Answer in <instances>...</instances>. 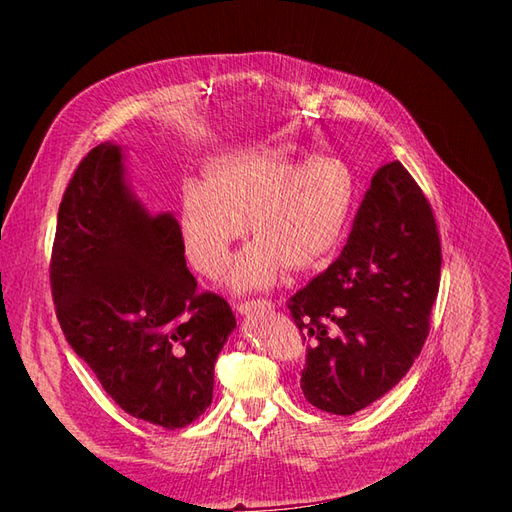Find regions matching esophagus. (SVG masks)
Segmentation results:
<instances>
[{
  "mask_svg": "<svg viewBox=\"0 0 512 512\" xmlns=\"http://www.w3.org/2000/svg\"><path fill=\"white\" fill-rule=\"evenodd\" d=\"M275 305L271 303V301H267V299H262V301H247V303H239L237 305V312L241 314V316H252V314H256V312H271Z\"/></svg>",
  "mask_w": 512,
  "mask_h": 512,
  "instance_id": "obj_1",
  "label": "esophagus"
}]
</instances>
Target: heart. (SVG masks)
Listing matches in <instances>:
<instances>
[{
    "label": "heart",
    "instance_id": "1",
    "mask_svg": "<svg viewBox=\"0 0 512 512\" xmlns=\"http://www.w3.org/2000/svg\"><path fill=\"white\" fill-rule=\"evenodd\" d=\"M354 205L346 162L314 156L292 162L282 149H243L207 164L203 181L185 183L179 209L183 254L205 277H218L245 227L254 232L228 271L235 292L273 288L290 267L314 271L342 243Z\"/></svg>",
    "mask_w": 512,
    "mask_h": 512
}]
</instances>
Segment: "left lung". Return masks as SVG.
<instances>
[{
	"label": "left lung",
	"mask_w": 512,
	"mask_h": 512,
	"mask_svg": "<svg viewBox=\"0 0 512 512\" xmlns=\"http://www.w3.org/2000/svg\"><path fill=\"white\" fill-rule=\"evenodd\" d=\"M440 239L421 188L397 160L371 177L342 254L288 299L312 342L301 389L350 416L404 378L429 333L440 288Z\"/></svg>",
	"instance_id": "1"
}]
</instances>
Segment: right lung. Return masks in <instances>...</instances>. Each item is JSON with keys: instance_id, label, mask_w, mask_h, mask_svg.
<instances>
[{"instance_id": "add662e5", "label": "right lung", "mask_w": 512, "mask_h": 512, "mask_svg": "<svg viewBox=\"0 0 512 512\" xmlns=\"http://www.w3.org/2000/svg\"><path fill=\"white\" fill-rule=\"evenodd\" d=\"M57 318L115 404L164 429L213 399V365L237 329L230 305L198 292L179 222L132 190L126 147L87 153L59 205L51 262Z\"/></svg>"}]
</instances>
